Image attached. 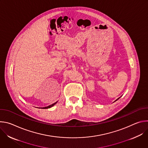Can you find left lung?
<instances>
[{"mask_svg": "<svg viewBox=\"0 0 148 148\" xmlns=\"http://www.w3.org/2000/svg\"><path fill=\"white\" fill-rule=\"evenodd\" d=\"M119 98H118V99H116V101H117V100H118V99H119Z\"/></svg>", "mask_w": 148, "mask_h": 148, "instance_id": "1", "label": "left lung"}]
</instances>
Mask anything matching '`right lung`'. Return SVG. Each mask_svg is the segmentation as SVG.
Segmentation results:
<instances>
[{
  "mask_svg": "<svg viewBox=\"0 0 148 148\" xmlns=\"http://www.w3.org/2000/svg\"><path fill=\"white\" fill-rule=\"evenodd\" d=\"M57 102H58V101L56 102L55 103H53V104H51V105H49V106H47V107H43V108H41V109H48V108H50L52 107L53 106H54V105H55Z\"/></svg>",
  "mask_w": 148,
  "mask_h": 148,
  "instance_id": "right-lung-1",
  "label": "right lung"
}]
</instances>
